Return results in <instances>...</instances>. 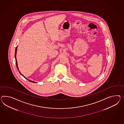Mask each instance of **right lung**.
Returning a JSON list of instances; mask_svg holds the SVG:
<instances>
[{
    "mask_svg": "<svg viewBox=\"0 0 124 124\" xmlns=\"http://www.w3.org/2000/svg\"><path fill=\"white\" fill-rule=\"evenodd\" d=\"M17 46L16 47V50H15V57L16 59V68H17V70H19V69H18V66H17V61H16V51H17ZM19 73H20L21 74V75L22 76H23L26 79H27L29 81V82H33V83H35L36 82H33V81H31V80H29V79H28L27 78H26L25 77H24V76L22 74H21V72L19 71Z\"/></svg>",
    "mask_w": 124,
    "mask_h": 124,
    "instance_id": "1",
    "label": "right lung"
}]
</instances>
